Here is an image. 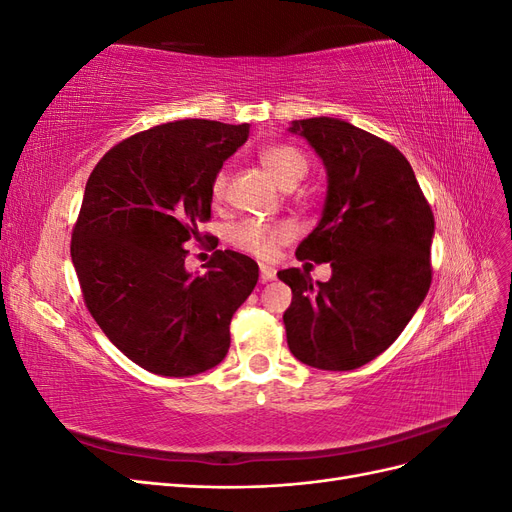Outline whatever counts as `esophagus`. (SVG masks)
Wrapping results in <instances>:
<instances>
[{
  "mask_svg": "<svg viewBox=\"0 0 512 512\" xmlns=\"http://www.w3.org/2000/svg\"><path fill=\"white\" fill-rule=\"evenodd\" d=\"M275 269L273 267H269V265H260V282L265 284V282H271V280H275Z\"/></svg>",
  "mask_w": 512,
  "mask_h": 512,
  "instance_id": "1",
  "label": "esophagus"
}]
</instances>
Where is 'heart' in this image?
Masks as SVG:
<instances>
[{
    "instance_id": "1",
    "label": "heart",
    "mask_w": 512,
    "mask_h": 512,
    "mask_svg": "<svg viewBox=\"0 0 512 512\" xmlns=\"http://www.w3.org/2000/svg\"><path fill=\"white\" fill-rule=\"evenodd\" d=\"M258 160L262 166H265L267 173L282 185V188H290V185L294 188V185L307 175V168H309L305 153L286 143H273V145L262 147L258 153ZM226 185H228L226 170H218L215 177L211 179V188H209L213 203H222L226 196ZM292 237H294V226L290 222L265 224V222L247 220L230 230L232 245L258 258H271L277 247L290 241Z\"/></svg>"
}]
</instances>
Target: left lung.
Returning <instances> with one entry per match:
<instances>
[{"instance_id": "1", "label": "left lung", "mask_w": 512, "mask_h": 512, "mask_svg": "<svg viewBox=\"0 0 512 512\" xmlns=\"http://www.w3.org/2000/svg\"><path fill=\"white\" fill-rule=\"evenodd\" d=\"M327 166L322 220L299 260L331 262L329 282L277 273L292 290L284 312L290 352L305 365L356 369L389 348L431 286L433 213L397 147L333 117L294 121Z\"/></svg>"}]
</instances>
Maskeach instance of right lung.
Masks as SVG:
<instances>
[{
  "instance_id": "1",
  "label": "right lung",
  "mask_w": 512,
  "mask_h": 512,
  "mask_svg": "<svg viewBox=\"0 0 512 512\" xmlns=\"http://www.w3.org/2000/svg\"><path fill=\"white\" fill-rule=\"evenodd\" d=\"M247 134V123H162L106 151L87 179L70 243L83 301L151 374L183 378L218 365L232 314L258 282L256 262L232 250H215L203 275L185 271V243L209 237L198 224L211 220V179Z\"/></svg>"
}]
</instances>
